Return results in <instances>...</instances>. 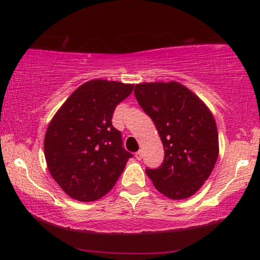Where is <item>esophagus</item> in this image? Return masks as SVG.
<instances>
[{
    "label": "esophagus",
    "mask_w": 260,
    "mask_h": 260,
    "mask_svg": "<svg viewBox=\"0 0 260 260\" xmlns=\"http://www.w3.org/2000/svg\"><path fill=\"white\" fill-rule=\"evenodd\" d=\"M142 157H143V153H142V151H137V153H136V159L137 160H142Z\"/></svg>",
    "instance_id": "34e87169"
}]
</instances>
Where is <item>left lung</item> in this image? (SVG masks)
Returning <instances> with one entry per match:
<instances>
[{"instance_id":"8db88e82","label":"left lung","mask_w":260,"mask_h":260,"mask_svg":"<svg viewBox=\"0 0 260 260\" xmlns=\"http://www.w3.org/2000/svg\"><path fill=\"white\" fill-rule=\"evenodd\" d=\"M134 95L153 120L165 150L159 168L145 172L168 198H189L208 180L219 155L213 113L178 82L140 83Z\"/></svg>"}]
</instances>
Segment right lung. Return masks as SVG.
Here are the masks:
<instances>
[{
    "label": "right lung",
    "mask_w": 260,
    "mask_h": 260,
    "mask_svg": "<svg viewBox=\"0 0 260 260\" xmlns=\"http://www.w3.org/2000/svg\"><path fill=\"white\" fill-rule=\"evenodd\" d=\"M133 86L103 79L85 82L49 123L44 140L47 169L71 198L100 199L112 189L132 157L122 147L121 132L111 120Z\"/></svg>",
    "instance_id": "right-lung-1"
}]
</instances>
